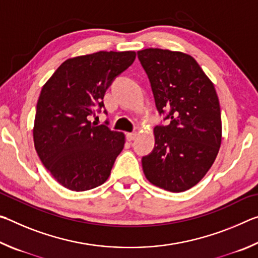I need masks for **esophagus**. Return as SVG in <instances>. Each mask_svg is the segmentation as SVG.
Masks as SVG:
<instances>
[{
	"instance_id": "obj_1",
	"label": "esophagus",
	"mask_w": 258,
	"mask_h": 258,
	"mask_svg": "<svg viewBox=\"0 0 258 258\" xmlns=\"http://www.w3.org/2000/svg\"><path fill=\"white\" fill-rule=\"evenodd\" d=\"M138 137V133L137 132H132V133H127L126 134V139L128 140V141H134L135 139Z\"/></svg>"
}]
</instances>
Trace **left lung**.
I'll return each instance as SVG.
<instances>
[{
    "label": "left lung",
    "instance_id": "obj_1",
    "mask_svg": "<svg viewBox=\"0 0 258 258\" xmlns=\"http://www.w3.org/2000/svg\"><path fill=\"white\" fill-rule=\"evenodd\" d=\"M156 108L155 147L142 157L148 181L171 192L190 189L206 175L222 140L220 102L213 83L191 55L163 49L138 51Z\"/></svg>",
    "mask_w": 258,
    "mask_h": 258
}]
</instances>
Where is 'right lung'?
<instances>
[{"mask_svg":"<svg viewBox=\"0 0 258 258\" xmlns=\"http://www.w3.org/2000/svg\"><path fill=\"white\" fill-rule=\"evenodd\" d=\"M134 51L107 52L68 59L42 87L34 123V145L52 176L73 191L101 185L124 148L125 137L108 120L91 123L104 108L103 97L117 76L135 60ZM107 115V110L104 109Z\"/></svg>","mask_w":258,"mask_h":258,"instance_id":"add662e5","label":"right lung"}]
</instances>
